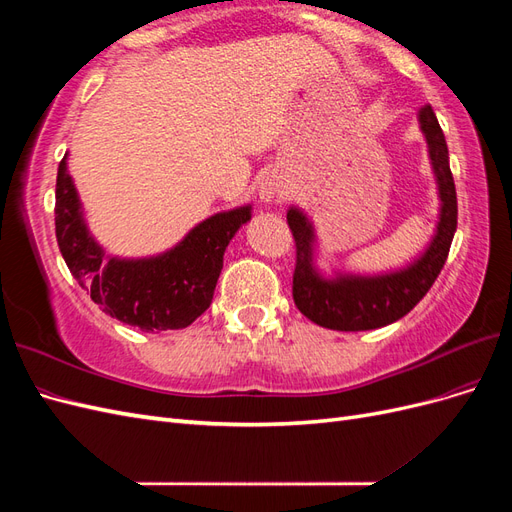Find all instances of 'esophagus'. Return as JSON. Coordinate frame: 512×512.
I'll return each mask as SVG.
<instances>
[{"mask_svg":"<svg viewBox=\"0 0 512 512\" xmlns=\"http://www.w3.org/2000/svg\"><path fill=\"white\" fill-rule=\"evenodd\" d=\"M260 200L262 203H275V200H280L288 194V185L280 175H267L260 183Z\"/></svg>","mask_w":512,"mask_h":512,"instance_id":"1","label":"esophagus"}]
</instances>
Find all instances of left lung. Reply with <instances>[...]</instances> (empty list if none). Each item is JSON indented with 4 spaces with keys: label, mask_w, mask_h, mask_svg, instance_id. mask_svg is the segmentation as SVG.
I'll return each mask as SVG.
<instances>
[{
    "label": "left lung",
    "mask_w": 512,
    "mask_h": 512,
    "mask_svg": "<svg viewBox=\"0 0 512 512\" xmlns=\"http://www.w3.org/2000/svg\"><path fill=\"white\" fill-rule=\"evenodd\" d=\"M421 130L427 138L429 158L440 192V222L436 237L421 258L406 269L382 275H335L324 277L314 267V226L307 215L292 207L286 215L297 247V265L292 275V299L299 312L324 329L369 331L404 318L421 301L444 267L457 230V192L448 147L436 113L427 104L418 111Z\"/></svg>",
    "instance_id": "1"
}]
</instances>
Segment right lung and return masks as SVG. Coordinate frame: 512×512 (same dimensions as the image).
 Wrapping results in <instances>:
<instances>
[{
    "label": "right lung",
    "instance_id": "obj_1",
    "mask_svg": "<svg viewBox=\"0 0 512 512\" xmlns=\"http://www.w3.org/2000/svg\"><path fill=\"white\" fill-rule=\"evenodd\" d=\"M252 207L215 213L160 256L104 258L89 235L66 158L57 168L55 235L74 280L111 318L143 331L185 329L211 305L224 252Z\"/></svg>",
    "mask_w": 512,
    "mask_h": 512
}]
</instances>
